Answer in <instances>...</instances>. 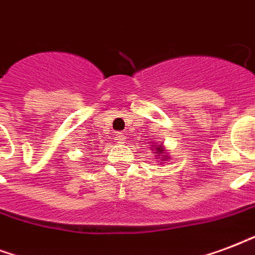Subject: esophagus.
Segmentation results:
<instances>
[{
    "label": "esophagus",
    "mask_w": 255,
    "mask_h": 255,
    "mask_svg": "<svg viewBox=\"0 0 255 255\" xmlns=\"http://www.w3.org/2000/svg\"><path fill=\"white\" fill-rule=\"evenodd\" d=\"M116 140L119 141V143H124V141H126V136H124L122 132H118V133H116Z\"/></svg>",
    "instance_id": "obj_1"
}]
</instances>
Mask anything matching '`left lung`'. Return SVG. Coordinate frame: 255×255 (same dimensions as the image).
<instances>
[{
    "mask_svg": "<svg viewBox=\"0 0 255 255\" xmlns=\"http://www.w3.org/2000/svg\"><path fill=\"white\" fill-rule=\"evenodd\" d=\"M152 149H155L158 153V156H160V159H159L158 162H160V164H163L164 162H167V159H168V156H167V152H166V148H164V145H163V143H160L159 145H156V143H152Z\"/></svg>",
    "mask_w": 255,
    "mask_h": 255,
    "instance_id": "8db88e82",
    "label": "left lung"
}]
</instances>
